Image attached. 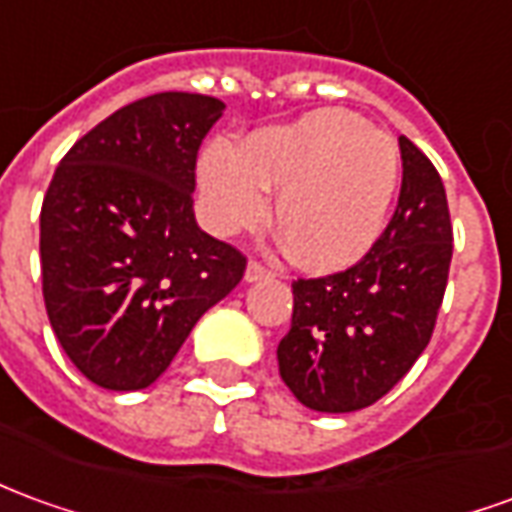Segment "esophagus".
<instances>
[{"instance_id":"34e87169","label":"esophagus","mask_w":512,"mask_h":512,"mask_svg":"<svg viewBox=\"0 0 512 512\" xmlns=\"http://www.w3.org/2000/svg\"><path fill=\"white\" fill-rule=\"evenodd\" d=\"M274 271L268 266H263L260 260H249V266H246V282H260V280H268Z\"/></svg>"}]
</instances>
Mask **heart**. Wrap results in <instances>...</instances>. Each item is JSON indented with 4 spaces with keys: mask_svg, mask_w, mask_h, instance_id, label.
Returning <instances> with one entry per match:
<instances>
[{
    "mask_svg": "<svg viewBox=\"0 0 512 512\" xmlns=\"http://www.w3.org/2000/svg\"><path fill=\"white\" fill-rule=\"evenodd\" d=\"M210 227L235 232L274 219L296 260L313 271L352 266L380 238L391 210L399 155L388 135L346 110H313L293 124L216 141L199 163Z\"/></svg>",
    "mask_w": 512,
    "mask_h": 512,
    "instance_id": "obj_1",
    "label": "heart"
}]
</instances>
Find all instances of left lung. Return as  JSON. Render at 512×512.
Segmentation results:
<instances>
[{
  "label": "left lung",
  "instance_id": "left-lung-1",
  "mask_svg": "<svg viewBox=\"0 0 512 512\" xmlns=\"http://www.w3.org/2000/svg\"><path fill=\"white\" fill-rule=\"evenodd\" d=\"M402 191L388 227L355 266L296 280L280 377L318 413L374 405L413 368L438 321L452 263L441 174L405 135Z\"/></svg>",
  "mask_w": 512,
  "mask_h": 512
}]
</instances>
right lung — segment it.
Segmentation results:
<instances>
[{
	"label": "right lung",
	"instance_id": "obj_1",
	"mask_svg": "<svg viewBox=\"0 0 512 512\" xmlns=\"http://www.w3.org/2000/svg\"><path fill=\"white\" fill-rule=\"evenodd\" d=\"M216 96H146L85 132L41 207V277L55 338L107 391H141L241 282L246 257L199 230L196 155Z\"/></svg>",
	"mask_w": 512,
	"mask_h": 512
}]
</instances>
